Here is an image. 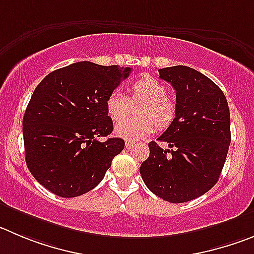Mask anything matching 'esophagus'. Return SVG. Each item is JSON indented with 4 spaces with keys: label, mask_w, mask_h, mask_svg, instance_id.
<instances>
[{
    "label": "esophagus",
    "mask_w": 254,
    "mask_h": 254,
    "mask_svg": "<svg viewBox=\"0 0 254 254\" xmlns=\"http://www.w3.org/2000/svg\"><path fill=\"white\" fill-rule=\"evenodd\" d=\"M125 146H127V149H131V148H134V143H132V141L127 140V143H125Z\"/></svg>",
    "instance_id": "obj_1"
}]
</instances>
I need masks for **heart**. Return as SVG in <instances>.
<instances>
[{"mask_svg":"<svg viewBox=\"0 0 254 254\" xmlns=\"http://www.w3.org/2000/svg\"><path fill=\"white\" fill-rule=\"evenodd\" d=\"M132 101H141L136 114V119H127L119 123L115 132L129 141H138L153 134L156 127L165 129L175 118L174 100L167 95V86L153 76L138 79L130 87ZM129 99L119 91L109 94L105 101L106 113L114 122L124 119L129 111Z\"/></svg>","mask_w":254,"mask_h":254,"instance_id":"b5f03b06","label":"heart"}]
</instances>
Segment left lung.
Instances as JSON below:
<instances>
[{"label":"left lung","instance_id":"8db88e82","mask_svg":"<svg viewBox=\"0 0 254 254\" xmlns=\"http://www.w3.org/2000/svg\"><path fill=\"white\" fill-rule=\"evenodd\" d=\"M159 75L177 92V111L158 138L169 149L150 141L140 174L159 198L189 202L212 189L223 169L231 144L228 103L209 77L188 66L160 68Z\"/></svg>","mask_w":254,"mask_h":254}]
</instances>
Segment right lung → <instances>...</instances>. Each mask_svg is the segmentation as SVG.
I'll return each mask as SVG.
<instances>
[{"mask_svg":"<svg viewBox=\"0 0 254 254\" xmlns=\"http://www.w3.org/2000/svg\"><path fill=\"white\" fill-rule=\"evenodd\" d=\"M130 71L80 61L52 71L37 85L22 132L26 164L42 187L73 198L103 181L125 146L120 138L98 140L114 129L105 101Z\"/></svg>","mask_w":254,"mask_h":254,"instance_id":"right-lung-1","label":"right lung"}]
</instances>
